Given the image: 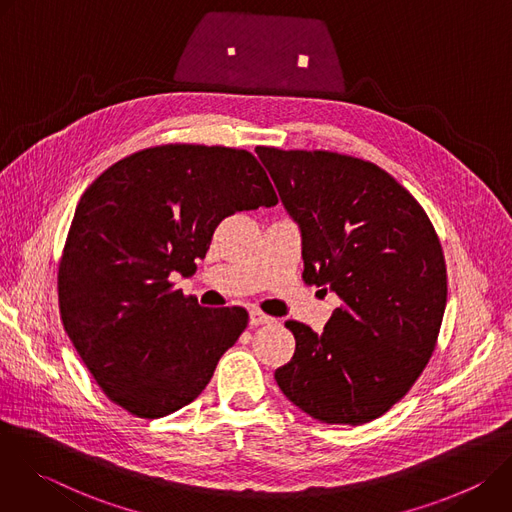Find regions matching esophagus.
Instances as JSON below:
<instances>
[{
  "label": "esophagus",
  "mask_w": 512,
  "mask_h": 512,
  "mask_svg": "<svg viewBox=\"0 0 512 512\" xmlns=\"http://www.w3.org/2000/svg\"><path fill=\"white\" fill-rule=\"evenodd\" d=\"M249 322H251V326H261V324H269V322H273V318H271V316H267V314H263V312H259V310H251V314H249Z\"/></svg>",
  "instance_id": "obj_1"
}]
</instances>
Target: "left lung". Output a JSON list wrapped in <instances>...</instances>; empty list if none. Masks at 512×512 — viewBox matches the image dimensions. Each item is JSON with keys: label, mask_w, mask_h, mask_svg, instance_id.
<instances>
[{"label": "left lung", "mask_w": 512, "mask_h": 512, "mask_svg": "<svg viewBox=\"0 0 512 512\" xmlns=\"http://www.w3.org/2000/svg\"><path fill=\"white\" fill-rule=\"evenodd\" d=\"M302 231L304 281L342 300L322 332L287 320L283 395L322 423L387 413L423 373L440 334L448 275L421 204L385 170L336 152L255 150Z\"/></svg>", "instance_id": "obj_1"}]
</instances>
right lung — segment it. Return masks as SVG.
Here are the masks:
<instances>
[{
	"label": "right lung",
	"instance_id": "1",
	"mask_svg": "<svg viewBox=\"0 0 512 512\" xmlns=\"http://www.w3.org/2000/svg\"><path fill=\"white\" fill-rule=\"evenodd\" d=\"M253 154L168 143L107 168L81 196L58 267L68 338L103 393L158 419L192 403L247 328L245 308H202L174 289L223 218L275 206Z\"/></svg>",
	"mask_w": 512,
	"mask_h": 512
}]
</instances>
